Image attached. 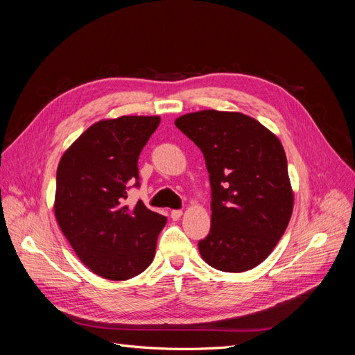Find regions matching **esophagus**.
Listing matches in <instances>:
<instances>
[{
  "label": "esophagus",
  "instance_id": "obj_1",
  "mask_svg": "<svg viewBox=\"0 0 355 355\" xmlns=\"http://www.w3.org/2000/svg\"><path fill=\"white\" fill-rule=\"evenodd\" d=\"M182 210H171V213H170V216H171V219L173 220H179L180 218H182Z\"/></svg>",
  "mask_w": 355,
  "mask_h": 355
}]
</instances>
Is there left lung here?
Wrapping results in <instances>:
<instances>
[{
    "label": "left lung",
    "instance_id": "1",
    "mask_svg": "<svg viewBox=\"0 0 355 355\" xmlns=\"http://www.w3.org/2000/svg\"><path fill=\"white\" fill-rule=\"evenodd\" d=\"M204 154L211 185V227L198 243L204 262L225 272L262 263L292 218L295 194L284 148L254 118L204 110L175 120Z\"/></svg>",
    "mask_w": 355,
    "mask_h": 355
}]
</instances>
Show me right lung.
<instances>
[{
    "instance_id": "1",
    "label": "right lung",
    "mask_w": 355,
    "mask_h": 355,
    "mask_svg": "<svg viewBox=\"0 0 355 355\" xmlns=\"http://www.w3.org/2000/svg\"><path fill=\"white\" fill-rule=\"evenodd\" d=\"M159 121L158 115L105 118L59 161L55 218L78 259L106 280L125 282L144 272L167 223L142 201L124 204L127 188L139 184V154Z\"/></svg>"
}]
</instances>
